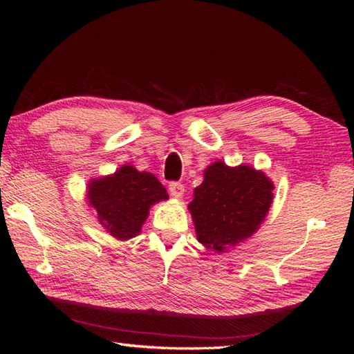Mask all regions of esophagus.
I'll list each match as a JSON object with an SVG mask.
<instances>
[{
  "mask_svg": "<svg viewBox=\"0 0 354 354\" xmlns=\"http://www.w3.org/2000/svg\"><path fill=\"white\" fill-rule=\"evenodd\" d=\"M169 192L173 198H183L184 194V185L181 183H170Z\"/></svg>",
  "mask_w": 354,
  "mask_h": 354,
  "instance_id": "esophagus-1",
  "label": "esophagus"
}]
</instances>
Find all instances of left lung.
Wrapping results in <instances>:
<instances>
[{
    "label": "left lung",
    "mask_w": 354,
    "mask_h": 354,
    "mask_svg": "<svg viewBox=\"0 0 354 354\" xmlns=\"http://www.w3.org/2000/svg\"><path fill=\"white\" fill-rule=\"evenodd\" d=\"M274 189L272 179L252 165L209 164L189 204L198 242L216 252L245 242L265 222Z\"/></svg>",
    "instance_id": "1"
}]
</instances>
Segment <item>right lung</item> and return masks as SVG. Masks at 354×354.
Returning a JSON list of instances; mask_svg holds the SVG:
<instances>
[{"instance_id":"1","label":"right lung","mask_w":354,"mask_h":354,"mask_svg":"<svg viewBox=\"0 0 354 354\" xmlns=\"http://www.w3.org/2000/svg\"><path fill=\"white\" fill-rule=\"evenodd\" d=\"M167 199V190L155 175L138 171L131 164L89 179L86 185V202L97 222L122 242L138 236L150 208Z\"/></svg>"}]
</instances>
